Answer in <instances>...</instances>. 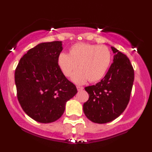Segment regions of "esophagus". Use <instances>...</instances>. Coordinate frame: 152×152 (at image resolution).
Returning <instances> with one entry per match:
<instances>
[{"instance_id":"1","label":"esophagus","mask_w":152,"mask_h":152,"mask_svg":"<svg viewBox=\"0 0 152 152\" xmlns=\"http://www.w3.org/2000/svg\"><path fill=\"white\" fill-rule=\"evenodd\" d=\"M76 88H77L78 91H81L83 89V87H79V86H77V87H76Z\"/></svg>"}]
</instances>
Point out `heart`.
Here are the masks:
<instances>
[{
    "mask_svg": "<svg viewBox=\"0 0 152 152\" xmlns=\"http://www.w3.org/2000/svg\"><path fill=\"white\" fill-rule=\"evenodd\" d=\"M111 54L104 45L78 43L70 48L69 53H60L57 65L64 76L69 77L75 70L79 68L72 76V81L82 84L87 80L95 82L105 76L110 66Z\"/></svg>",
    "mask_w": 152,
    "mask_h": 152,
    "instance_id": "1",
    "label": "heart"
}]
</instances>
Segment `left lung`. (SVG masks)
<instances>
[{"instance_id":"obj_1","label":"left lung","mask_w":152,"mask_h":152,"mask_svg":"<svg viewBox=\"0 0 152 152\" xmlns=\"http://www.w3.org/2000/svg\"><path fill=\"white\" fill-rule=\"evenodd\" d=\"M113 63L101 81L85 87L89 100L83 105L84 114L92 122L104 124L120 116L130 101L134 70L125 55L111 47Z\"/></svg>"}]
</instances>
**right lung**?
Segmentation results:
<instances>
[{
	"label": "right lung",
	"instance_id": "add662e5",
	"mask_svg": "<svg viewBox=\"0 0 152 152\" xmlns=\"http://www.w3.org/2000/svg\"><path fill=\"white\" fill-rule=\"evenodd\" d=\"M62 41L41 43L20 59L14 73L19 103L30 118L51 123L61 117L67 101L77 93L57 65Z\"/></svg>",
	"mask_w": 152,
	"mask_h": 152
}]
</instances>
